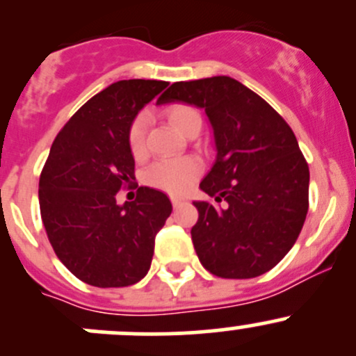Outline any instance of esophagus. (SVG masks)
<instances>
[{"label":"esophagus","mask_w":356,"mask_h":356,"mask_svg":"<svg viewBox=\"0 0 356 356\" xmlns=\"http://www.w3.org/2000/svg\"><path fill=\"white\" fill-rule=\"evenodd\" d=\"M172 204H174V208H179V207H181V204H184V200L175 198V196H172Z\"/></svg>","instance_id":"esophagus-1"}]
</instances>
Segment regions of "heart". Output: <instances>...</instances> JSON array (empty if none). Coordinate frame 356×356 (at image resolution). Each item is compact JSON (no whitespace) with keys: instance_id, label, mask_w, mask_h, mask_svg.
I'll use <instances>...</instances> for the list:
<instances>
[{"instance_id":"heart-1","label":"heart","mask_w":356,"mask_h":356,"mask_svg":"<svg viewBox=\"0 0 356 356\" xmlns=\"http://www.w3.org/2000/svg\"><path fill=\"white\" fill-rule=\"evenodd\" d=\"M170 124L177 129L181 134H186L193 125H201V118L198 111L193 110L191 106L177 105L172 106L167 111ZM146 127H148V113L136 115L134 120L131 122L127 131L129 149L134 156L145 153V136ZM201 172V163L195 156H174V158H161L155 161L146 172L145 179L153 188L167 191L170 195H182L193 186V182L198 179Z\"/></svg>"}]
</instances>
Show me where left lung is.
Masks as SVG:
<instances>
[{"label":"left lung","mask_w":356,"mask_h":356,"mask_svg":"<svg viewBox=\"0 0 356 356\" xmlns=\"http://www.w3.org/2000/svg\"><path fill=\"white\" fill-rule=\"evenodd\" d=\"M204 110L215 156L200 188L222 207L195 201L191 229L201 265L224 279L274 268L296 243L308 211L310 172L296 136L257 92L227 75L174 82L156 105Z\"/></svg>","instance_id":"8db88e82"}]
</instances>
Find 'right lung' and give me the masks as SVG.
I'll use <instances>...</instances> for the list:
<instances>
[{"instance_id": "obj_1", "label": "right lung", "mask_w": 356, "mask_h": 356, "mask_svg": "<svg viewBox=\"0 0 356 356\" xmlns=\"http://www.w3.org/2000/svg\"><path fill=\"white\" fill-rule=\"evenodd\" d=\"M167 86L113 82L75 111L49 149L39 177L42 224L56 257L86 284L124 288L148 274L172 203L139 188L136 201L118 204L117 193L134 179L129 125Z\"/></svg>"}]
</instances>
